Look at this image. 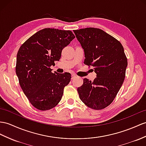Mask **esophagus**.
<instances>
[{
    "label": "esophagus",
    "mask_w": 146,
    "mask_h": 146,
    "mask_svg": "<svg viewBox=\"0 0 146 146\" xmlns=\"http://www.w3.org/2000/svg\"><path fill=\"white\" fill-rule=\"evenodd\" d=\"M76 76V75H74V74H72V78H71V79H74V78H75Z\"/></svg>",
    "instance_id": "34e87169"
}]
</instances>
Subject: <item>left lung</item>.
Instances as JSON below:
<instances>
[{
    "mask_svg": "<svg viewBox=\"0 0 146 146\" xmlns=\"http://www.w3.org/2000/svg\"><path fill=\"white\" fill-rule=\"evenodd\" d=\"M84 50V64L94 67L97 77L85 78L78 87L79 98L94 110H102L113 102L125 78L127 61L121 42L99 28L74 30Z\"/></svg>",
    "mask_w": 146,
    "mask_h": 146,
    "instance_id": "8db88e82",
    "label": "left lung"
}]
</instances>
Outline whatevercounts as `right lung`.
Segmentation results:
<instances>
[{"instance_id": "add662e5", "label": "right lung", "mask_w": 146, "mask_h": 146, "mask_svg": "<svg viewBox=\"0 0 146 146\" xmlns=\"http://www.w3.org/2000/svg\"><path fill=\"white\" fill-rule=\"evenodd\" d=\"M75 36L70 30L44 28L20 46L17 55L16 74L25 95L35 108L45 111L61 101L71 74L52 73L50 67L59 61L62 50Z\"/></svg>"}]
</instances>
